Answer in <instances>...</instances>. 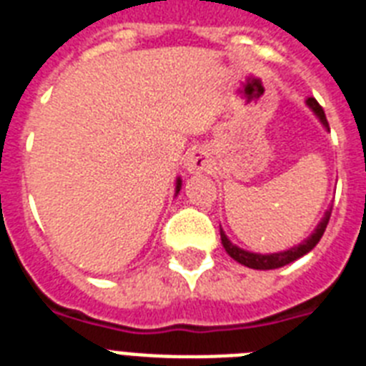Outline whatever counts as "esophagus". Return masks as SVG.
I'll return each mask as SVG.
<instances>
[{
    "mask_svg": "<svg viewBox=\"0 0 366 366\" xmlns=\"http://www.w3.org/2000/svg\"><path fill=\"white\" fill-rule=\"evenodd\" d=\"M204 159L201 156H189L188 162H186V169H188L189 173H201L204 171Z\"/></svg>",
    "mask_w": 366,
    "mask_h": 366,
    "instance_id": "esophagus-1",
    "label": "esophagus"
}]
</instances>
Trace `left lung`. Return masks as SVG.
<instances>
[{"label":"left lung","mask_w":366,"mask_h":366,"mask_svg":"<svg viewBox=\"0 0 366 366\" xmlns=\"http://www.w3.org/2000/svg\"><path fill=\"white\" fill-rule=\"evenodd\" d=\"M307 105L310 107L312 111H314V114L320 118V122L323 124V127H327L329 129V122H327V118H325V112H323L322 105H320V103H317L314 97H308ZM329 218H331V209L325 212V216L322 218V222L317 224V227L314 229V233H312L307 240H302L301 244L293 246V248H290V250L278 252V254L263 255V254H254V252H246V250H242V248H239V246H234L233 242L227 239V234L224 233V229H222V227H219V234H222V244H224L225 252H227V254H229L234 261H239L240 265L250 267V269H257V270L280 269V267L287 265V263H293L295 259H299V257H302L305 254H308V252H310L312 248L317 244V242H320V239L323 237V233H325V227H327V224H329Z\"/></svg>","instance_id":"obj_1"}]
</instances>
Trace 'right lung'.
Here are the masks:
<instances>
[{"label": "right lung", "mask_w": 366, "mask_h": 366, "mask_svg": "<svg viewBox=\"0 0 366 366\" xmlns=\"http://www.w3.org/2000/svg\"><path fill=\"white\" fill-rule=\"evenodd\" d=\"M180 184H182V180H180V178H178V180H177V193L180 192Z\"/></svg>", "instance_id": "add662e5"}]
</instances>
